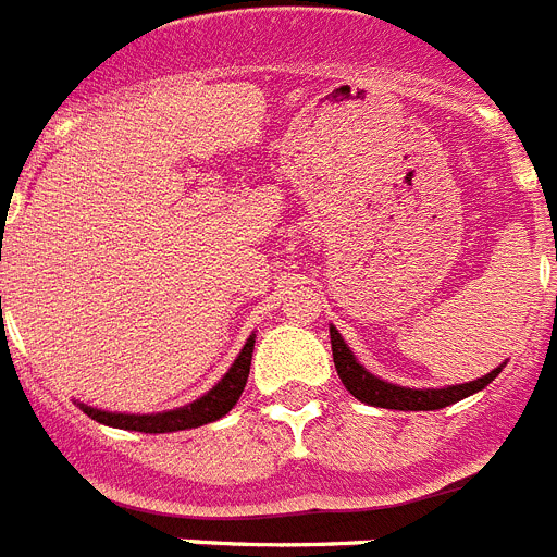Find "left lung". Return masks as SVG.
Here are the masks:
<instances>
[{
    "mask_svg": "<svg viewBox=\"0 0 557 557\" xmlns=\"http://www.w3.org/2000/svg\"><path fill=\"white\" fill-rule=\"evenodd\" d=\"M332 337V360H335V369L344 380L346 392L351 397H358L360 403H369V406L377 408H397V411H436V408H445L450 403H459L470 394L482 392L498 372L502 366L493 369L491 374H484L479 380H470V383H462V386H448V388H406V386H394V383H386V380L374 377L372 372H366L363 366L358 363V358L351 355V349L346 346V341L341 337V332L335 326H330Z\"/></svg>",
    "mask_w": 557,
    "mask_h": 557,
    "instance_id": "left-lung-1",
    "label": "left lung"
}]
</instances>
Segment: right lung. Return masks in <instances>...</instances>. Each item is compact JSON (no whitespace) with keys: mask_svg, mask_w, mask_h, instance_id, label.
<instances>
[{"mask_svg":"<svg viewBox=\"0 0 557 557\" xmlns=\"http://www.w3.org/2000/svg\"><path fill=\"white\" fill-rule=\"evenodd\" d=\"M253 335L247 337V344L242 346L239 358L233 360L225 377L216 383L208 394H202L199 400L188 403L174 411H163V414H112V411H98L81 403L84 414L92 417L95 422L103 425L123 428V431H143V434H169V431H185V428H199L208 422L220 420L236 406V400L245 392L247 374H250V358H253Z\"/></svg>","mask_w":557,"mask_h":557,"instance_id":"right-lung-1","label":"right lung"}]
</instances>
